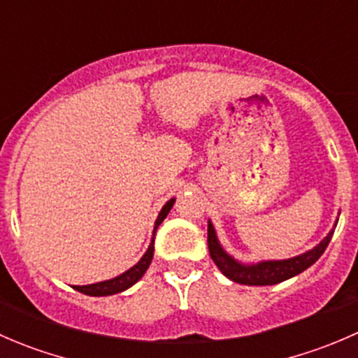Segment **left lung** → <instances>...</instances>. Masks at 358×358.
Wrapping results in <instances>:
<instances>
[{
    "mask_svg": "<svg viewBox=\"0 0 358 358\" xmlns=\"http://www.w3.org/2000/svg\"><path fill=\"white\" fill-rule=\"evenodd\" d=\"M336 225H338V218H336L334 227L329 230V234L315 248L308 249L303 255L292 256L287 259H263L258 263H243L225 251V248L220 244L213 222L208 220L209 255H211L213 262L218 266L220 272L234 282L244 284V286H273V284L284 282V280L291 279V277L298 275V273L305 272L308 266H312L326 251L327 244L331 243Z\"/></svg>",
    "mask_w": 358,
    "mask_h": 358,
    "instance_id": "left-lung-1",
    "label": "left lung"
}]
</instances>
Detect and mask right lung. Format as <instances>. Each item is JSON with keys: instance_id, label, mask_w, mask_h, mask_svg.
I'll use <instances>...</instances> for the list:
<instances>
[{"instance_id": "1", "label": "right lung", "mask_w": 358, "mask_h": 358, "mask_svg": "<svg viewBox=\"0 0 358 358\" xmlns=\"http://www.w3.org/2000/svg\"><path fill=\"white\" fill-rule=\"evenodd\" d=\"M173 204H175V197L169 199L162 206V209L159 211L156 223H154V232H152V239H150L149 248H147L145 255L138 259L136 265H133L131 268H128L126 272H122L121 275L112 277L109 280H102V282H95V284H88V286H74L76 291L83 292V294L88 296H110V294H117V292H122L126 289H129L131 286H135L143 275H145L147 268L150 266L154 258V239H156V230L157 227L164 222V218L168 216V213L171 211Z\"/></svg>"}]
</instances>
